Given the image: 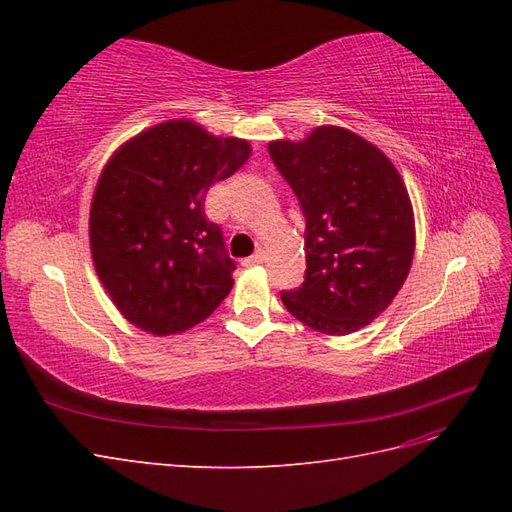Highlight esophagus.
I'll return each mask as SVG.
<instances>
[{
  "instance_id": "34e87169",
  "label": "esophagus",
  "mask_w": 512,
  "mask_h": 512,
  "mask_svg": "<svg viewBox=\"0 0 512 512\" xmlns=\"http://www.w3.org/2000/svg\"><path fill=\"white\" fill-rule=\"evenodd\" d=\"M262 260H265V250H258V252L252 254L250 258H245L243 265H245V267H254V265H260Z\"/></svg>"
}]
</instances>
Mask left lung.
<instances>
[{
  "label": "left lung",
  "instance_id": "1",
  "mask_svg": "<svg viewBox=\"0 0 512 512\" xmlns=\"http://www.w3.org/2000/svg\"><path fill=\"white\" fill-rule=\"evenodd\" d=\"M269 153L305 215V282L282 292V303L324 335L367 327L393 303L414 258V209L399 170L342 126L271 141Z\"/></svg>",
  "mask_w": 512,
  "mask_h": 512
}]
</instances>
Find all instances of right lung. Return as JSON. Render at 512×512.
Segmentation results:
<instances>
[{"label": "right lung", "instance_id": "1", "mask_svg": "<svg viewBox=\"0 0 512 512\" xmlns=\"http://www.w3.org/2000/svg\"><path fill=\"white\" fill-rule=\"evenodd\" d=\"M252 156L237 136L166 119L119 145L89 207V250L119 314L156 337L209 318L230 292L235 262L205 215V196Z\"/></svg>", "mask_w": 512, "mask_h": 512}]
</instances>
